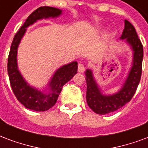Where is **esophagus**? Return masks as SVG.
I'll return each mask as SVG.
<instances>
[{
	"mask_svg": "<svg viewBox=\"0 0 148 148\" xmlns=\"http://www.w3.org/2000/svg\"><path fill=\"white\" fill-rule=\"evenodd\" d=\"M77 71H78L79 73H83L85 71V66L83 65L82 63H79L78 67H77Z\"/></svg>",
	"mask_w": 148,
	"mask_h": 148,
	"instance_id": "34e87169",
	"label": "esophagus"
}]
</instances>
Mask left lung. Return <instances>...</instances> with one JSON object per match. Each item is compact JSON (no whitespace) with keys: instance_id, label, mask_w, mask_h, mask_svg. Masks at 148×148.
Here are the masks:
<instances>
[{"instance_id":"obj_1","label":"left lung","mask_w":148,"mask_h":148,"mask_svg":"<svg viewBox=\"0 0 148 148\" xmlns=\"http://www.w3.org/2000/svg\"><path fill=\"white\" fill-rule=\"evenodd\" d=\"M120 40H124L132 49V61L124 83L117 92L110 95L103 93L95 79L92 70L86 69L85 71L87 103L95 113L99 114L116 111L129 103L135 94L140 81L144 49L135 28L127 20H125V28Z\"/></svg>"}]
</instances>
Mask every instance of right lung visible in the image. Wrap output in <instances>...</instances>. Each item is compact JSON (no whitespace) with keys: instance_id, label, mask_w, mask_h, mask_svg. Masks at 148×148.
<instances>
[{"instance_id":"right-lung-1","label":"right lung","mask_w":148,"mask_h":148,"mask_svg":"<svg viewBox=\"0 0 148 148\" xmlns=\"http://www.w3.org/2000/svg\"><path fill=\"white\" fill-rule=\"evenodd\" d=\"M63 14L62 10L53 7L38 8L27 18L13 38L8 59V73L12 88L15 96L24 107L34 111H45L52 108L57 101L63 86L77 74L76 61L60 66L51 77L43 89L30 85L25 80L18 70L17 52L22 38L26 34L27 28L38 20L49 18H57Z\"/></svg>"}]
</instances>
